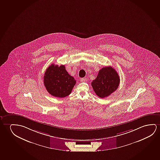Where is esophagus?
I'll use <instances>...</instances> for the list:
<instances>
[{
    "instance_id": "34e87169",
    "label": "esophagus",
    "mask_w": 160,
    "mask_h": 160,
    "mask_svg": "<svg viewBox=\"0 0 160 160\" xmlns=\"http://www.w3.org/2000/svg\"><path fill=\"white\" fill-rule=\"evenodd\" d=\"M86 81H87V79L85 78L80 79V81L81 82H86Z\"/></svg>"
}]
</instances>
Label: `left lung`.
Wrapping results in <instances>:
<instances>
[{
	"label": "left lung",
	"instance_id": "1",
	"mask_svg": "<svg viewBox=\"0 0 160 160\" xmlns=\"http://www.w3.org/2000/svg\"><path fill=\"white\" fill-rule=\"evenodd\" d=\"M119 82L120 78L117 72L109 66L100 69L91 85L97 96L102 98L114 92L118 88Z\"/></svg>",
	"mask_w": 160,
	"mask_h": 160
}]
</instances>
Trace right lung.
Wrapping results in <instances>:
<instances>
[{
  "label": "right lung",
  "mask_w": 160,
  "mask_h": 160,
  "mask_svg": "<svg viewBox=\"0 0 160 160\" xmlns=\"http://www.w3.org/2000/svg\"><path fill=\"white\" fill-rule=\"evenodd\" d=\"M44 86L51 95L64 98L69 95L76 83L74 77L68 74L64 65L52 64L44 73Z\"/></svg>",
  "instance_id": "right-lung-1"
}]
</instances>
